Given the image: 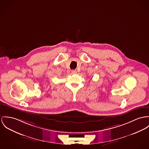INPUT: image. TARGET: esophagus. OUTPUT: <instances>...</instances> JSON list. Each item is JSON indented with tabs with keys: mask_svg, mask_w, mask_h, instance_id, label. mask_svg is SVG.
<instances>
[{
	"mask_svg": "<svg viewBox=\"0 0 149 149\" xmlns=\"http://www.w3.org/2000/svg\"><path fill=\"white\" fill-rule=\"evenodd\" d=\"M71 73L73 74H76V73H77V71L75 70H71Z\"/></svg>",
	"mask_w": 149,
	"mask_h": 149,
	"instance_id": "1",
	"label": "esophagus"
}]
</instances>
